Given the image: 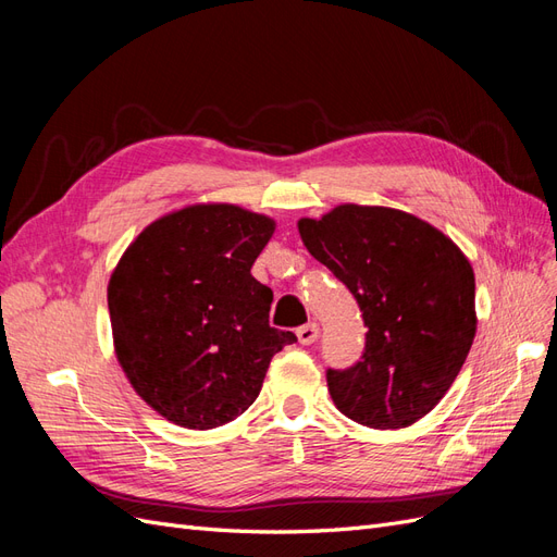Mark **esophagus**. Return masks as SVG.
<instances>
[{"label": "esophagus", "instance_id": "34e87169", "mask_svg": "<svg viewBox=\"0 0 557 557\" xmlns=\"http://www.w3.org/2000/svg\"><path fill=\"white\" fill-rule=\"evenodd\" d=\"M318 334H320L318 323H307V325H301V327L297 330V339H299V344L309 346V344L318 342Z\"/></svg>", "mask_w": 557, "mask_h": 557}]
</instances>
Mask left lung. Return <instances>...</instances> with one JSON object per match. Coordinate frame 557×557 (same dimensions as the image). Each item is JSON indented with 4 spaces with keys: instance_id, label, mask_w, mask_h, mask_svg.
Returning a JSON list of instances; mask_svg holds the SVG:
<instances>
[{
    "instance_id": "8db88e82",
    "label": "left lung",
    "mask_w": 557,
    "mask_h": 557,
    "mask_svg": "<svg viewBox=\"0 0 557 557\" xmlns=\"http://www.w3.org/2000/svg\"><path fill=\"white\" fill-rule=\"evenodd\" d=\"M299 237L358 299L362 360L327 369L334 407L374 430L409 428L448 393L476 334L474 269L442 230L387 207L299 218Z\"/></svg>"
}]
</instances>
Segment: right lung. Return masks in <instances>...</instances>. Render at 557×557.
Masks as SVG:
<instances>
[{
	"mask_svg": "<svg viewBox=\"0 0 557 557\" xmlns=\"http://www.w3.org/2000/svg\"><path fill=\"white\" fill-rule=\"evenodd\" d=\"M274 230V218L237 205H190L150 223L117 260L107 288L117 364L174 425L242 416L269 362L297 342L269 327L274 295L250 274Z\"/></svg>",
	"mask_w": 557,
	"mask_h": 557,
	"instance_id": "add662e5",
	"label": "right lung"
}]
</instances>
